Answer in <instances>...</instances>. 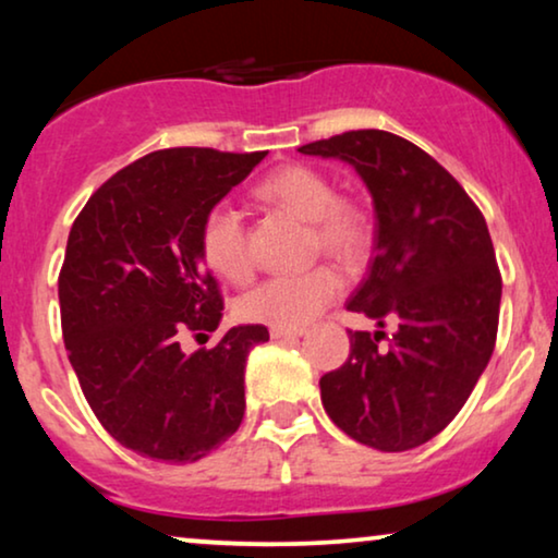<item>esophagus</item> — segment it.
<instances>
[{
  "mask_svg": "<svg viewBox=\"0 0 558 558\" xmlns=\"http://www.w3.org/2000/svg\"><path fill=\"white\" fill-rule=\"evenodd\" d=\"M269 335L274 340H300L304 330H284V327H271Z\"/></svg>",
  "mask_w": 558,
  "mask_h": 558,
  "instance_id": "obj_1",
  "label": "esophagus"
}]
</instances>
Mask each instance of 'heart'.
I'll use <instances>...</instances> for the list:
<instances>
[{
  "mask_svg": "<svg viewBox=\"0 0 558 558\" xmlns=\"http://www.w3.org/2000/svg\"><path fill=\"white\" fill-rule=\"evenodd\" d=\"M256 201L310 223V246L323 251L345 269H357L371 254L373 220L357 197L335 193L332 180L312 165H284L258 182ZM201 254L218 277L243 284L254 274L246 226L228 203L205 210L201 223ZM342 292V277L332 266H315L302 274L274 277L251 289L239 312L251 323L284 330H302Z\"/></svg>",
  "mask_w": 558,
  "mask_h": 558,
  "instance_id": "heart-1",
  "label": "heart"
}]
</instances>
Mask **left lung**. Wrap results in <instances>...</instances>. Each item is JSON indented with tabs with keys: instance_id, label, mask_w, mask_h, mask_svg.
I'll return each mask as SVG.
<instances>
[{
	"instance_id": "obj_1",
	"label": "left lung",
	"mask_w": 558,
	"mask_h": 558,
	"mask_svg": "<svg viewBox=\"0 0 558 558\" xmlns=\"http://www.w3.org/2000/svg\"><path fill=\"white\" fill-rule=\"evenodd\" d=\"M353 165L376 205V256L348 302L396 332L350 330V355L319 378L327 416L380 452L445 429L495 348L502 279L483 213L437 159L403 136L357 129L300 147Z\"/></svg>"
}]
</instances>
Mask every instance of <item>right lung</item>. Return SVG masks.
Here are the masks:
<instances>
[{"label": "right lung", "mask_w": 558, "mask_h": 558, "mask_svg": "<svg viewBox=\"0 0 558 558\" xmlns=\"http://www.w3.org/2000/svg\"><path fill=\"white\" fill-rule=\"evenodd\" d=\"M264 157L151 151L106 180L71 228L58 277L68 361L104 429L136 454L197 462L241 426L248 350L269 330L231 327L193 355L180 338L218 330L223 296L201 223Z\"/></svg>", "instance_id": "right-lung-1"}]
</instances>
